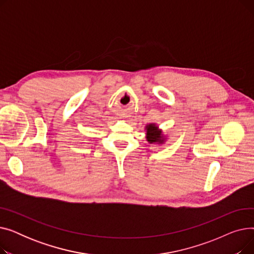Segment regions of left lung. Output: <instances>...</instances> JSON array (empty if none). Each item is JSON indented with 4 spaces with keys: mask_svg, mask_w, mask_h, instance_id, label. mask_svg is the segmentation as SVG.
<instances>
[{
    "mask_svg": "<svg viewBox=\"0 0 254 254\" xmlns=\"http://www.w3.org/2000/svg\"><path fill=\"white\" fill-rule=\"evenodd\" d=\"M146 138H147V141L149 143H155V142H159V143H163L164 139L162 136V130H158V127H155L154 125H149L146 127Z\"/></svg>",
    "mask_w": 254,
    "mask_h": 254,
    "instance_id": "left-lung-1",
    "label": "left lung"
}]
</instances>
